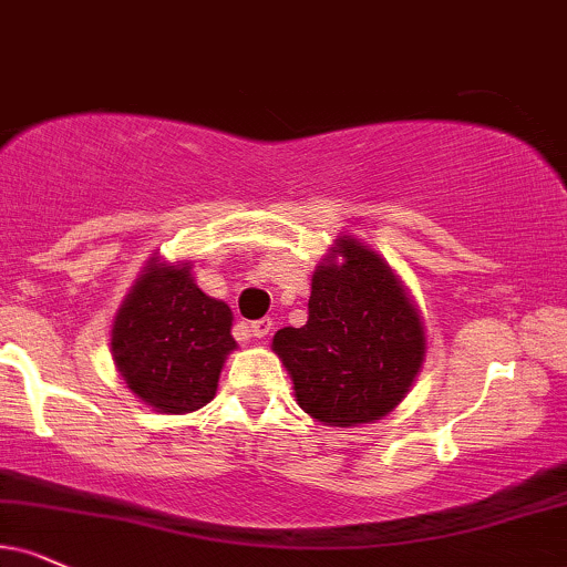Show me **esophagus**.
<instances>
[{"label":"esophagus","instance_id":"34e87169","mask_svg":"<svg viewBox=\"0 0 567 567\" xmlns=\"http://www.w3.org/2000/svg\"><path fill=\"white\" fill-rule=\"evenodd\" d=\"M270 328H272V320L262 318V320H255V323H249V333L255 339H265L270 333Z\"/></svg>","mask_w":567,"mask_h":567}]
</instances>
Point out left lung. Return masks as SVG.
Returning a JSON list of instances; mask_svg holds the SVG:
<instances>
[{
	"mask_svg": "<svg viewBox=\"0 0 567 567\" xmlns=\"http://www.w3.org/2000/svg\"><path fill=\"white\" fill-rule=\"evenodd\" d=\"M310 289L307 323L272 337L297 404L337 429L381 421L423 368L421 310L379 251L349 234L328 247Z\"/></svg>",
	"mask_w": 567,
	"mask_h": 567,
	"instance_id": "8db88e82",
	"label": "left lung"
}]
</instances>
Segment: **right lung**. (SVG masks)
Returning a JSON list of instances; mask_svg holds the SVG:
<instances>
[{
	"label": "right lung",
	"instance_id": "add662e5",
	"mask_svg": "<svg viewBox=\"0 0 567 567\" xmlns=\"http://www.w3.org/2000/svg\"><path fill=\"white\" fill-rule=\"evenodd\" d=\"M230 326V307L199 289L192 262H171L155 251L117 307L110 354L144 404L186 415L218 391L223 362L236 349Z\"/></svg>",
	"mask_w": 567,
	"mask_h": 567
}]
</instances>
